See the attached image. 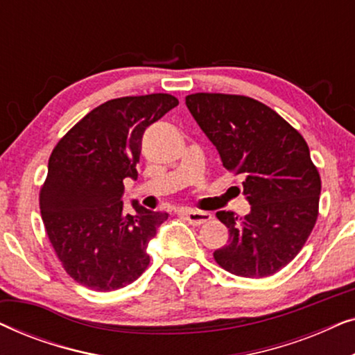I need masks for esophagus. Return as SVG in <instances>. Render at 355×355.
Wrapping results in <instances>:
<instances>
[{
    "label": "esophagus",
    "instance_id": "1",
    "mask_svg": "<svg viewBox=\"0 0 355 355\" xmlns=\"http://www.w3.org/2000/svg\"><path fill=\"white\" fill-rule=\"evenodd\" d=\"M182 215L186 216V220L191 223V225H203V223L210 221L211 220V215L207 211H198V210H191V208H186V210H182Z\"/></svg>",
    "mask_w": 355,
    "mask_h": 355
}]
</instances>
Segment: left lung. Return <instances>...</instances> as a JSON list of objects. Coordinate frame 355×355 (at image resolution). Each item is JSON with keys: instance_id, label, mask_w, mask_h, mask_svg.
<instances>
[{"instance_id": "1", "label": "left lung", "mask_w": 355, "mask_h": 355, "mask_svg": "<svg viewBox=\"0 0 355 355\" xmlns=\"http://www.w3.org/2000/svg\"><path fill=\"white\" fill-rule=\"evenodd\" d=\"M186 105L227 171L242 174L250 213L218 211L230 241L216 263L242 278H265L302 249L318 216V169L302 135L268 106L242 95L192 94Z\"/></svg>"}]
</instances>
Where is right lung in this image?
I'll list each match as a JSON object with an SVG mask.
<instances>
[{
  "mask_svg": "<svg viewBox=\"0 0 355 355\" xmlns=\"http://www.w3.org/2000/svg\"><path fill=\"white\" fill-rule=\"evenodd\" d=\"M176 96H123L96 106L53 150L40 211L62 268L85 288H124L147 270L148 242L168 220L132 200L123 211L124 179H137L145 129L178 106Z\"/></svg>",
  "mask_w": 355,
  "mask_h": 355,
  "instance_id": "1",
  "label": "right lung"
}]
</instances>
